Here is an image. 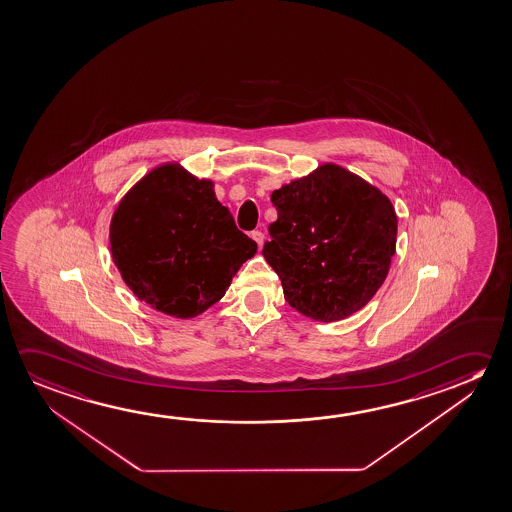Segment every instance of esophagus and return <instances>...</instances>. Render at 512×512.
Instances as JSON below:
<instances>
[{
  "label": "esophagus",
  "instance_id": "esophagus-1",
  "mask_svg": "<svg viewBox=\"0 0 512 512\" xmlns=\"http://www.w3.org/2000/svg\"><path fill=\"white\" fill-rule=\"evenodd\" d=\"M252 239L255 241V243L259 244V248L262 246V244H264V234H262L260 230H253Z\"/></svg>",
  "mask_w": 512,
  "mask_h": 512
}]
</instances>
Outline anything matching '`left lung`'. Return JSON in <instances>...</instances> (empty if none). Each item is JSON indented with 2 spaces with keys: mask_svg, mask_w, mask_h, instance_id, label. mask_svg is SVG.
<instances>
[{
  "mask_svg": "<svg viewBox=\"0 0 512 512\" xmlns=\"http://www.w3.org/2000/svg\"><path fill=\"white\" fill-rule=\"evenodd\" d=\"M278 218L262 255L299 314L331 323L369 303L395 253L392 202L342 166H319L273 191Z\"/></svg>",
  "mask_w": 512,
  "mask_h": 512,
  "instance_id": "obj_1",
  "label": "left lung"
}]
</instances>
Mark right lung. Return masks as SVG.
Returning <instances> with one entry per match:
<instances>
[{"label": "right lung", "mask_w": 512, "mask_h": 512, "mask_svg": "<svg viewBox=\"0 0 512 512\" xmlns=\"http://www.w3.org/2000/svg\"><path fill=\"white\" fill-rule=\"evenodd\" d=\"M113 262L136 298L163 314L195 317L223 298L257 243L214 195L179 165L147 173L111 218Z\"/></svg>", "instance_id": "1"}]
</instances>
